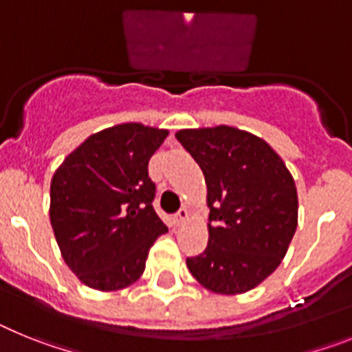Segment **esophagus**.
Segmentation results:
<instances>
[{
    "mask_svg": "<svg viewBox=\"0 0 352 352\" xmlns=\"http://www.w3.org/2000/svg\"><path fill=\"white\" fill-rule=\"evenodd\" d=\"M188 219H189L188 209H180L179 212L175 214V223H177V225H184V223L188 221Z\"/></svg>",
    "mask_w": 352,
    "mask_h": 352,
    "instance_id": "obj_1",
    "label": "esophagus"
}]
</instances>
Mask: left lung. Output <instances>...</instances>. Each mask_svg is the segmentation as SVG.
Instances as JSON below:
<instances>
[{"instance_id": "1", "label": "left lung", "mask_w": 352, "mask_h": 352, "mask_svg": "<svg viewBox=\"0 0 352 352\" xmlns=\"http://www.w3.org/2000/svg\"><path fill=\"white\" fill-rule=\"evenodd\" d=\"M207 184L209 243L186 261L216 294H244L282 264L298 227V191L282 157L230 125L177 131Z\"/></svg>"}]
</instances>
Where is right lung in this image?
<instances>
[{"instance_id": "right-lung-1", "label": "right lung", "mask_w": 352, "mask_h": 352, "mask_svg": "<svg viewBox=\"0 0 352 352\" xmlns=\"http://www.w3.org/2000/svg\"><path fill=\"white\" fill-rule=\"evenodd\" d=\"M168 131L129 122L91 134L58 166L49 218L63 261L90 289L133 285L168 228L152 207L148 159Z\"/></svg>"}]
</instances>
